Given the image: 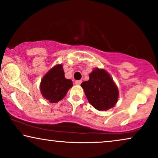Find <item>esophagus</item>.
<instances>
[{
	"mask_svg": "<svg viewBox=\"0 0 158 158\" xmlns=\"http://www.w3.org/2000/svg\"><path fill=\"white\" fill-rule=\"evenodd\" d=\"M81 82H82V81H81V80H77V81H75V84H76V85H81Z\"/></svg>",
	"mask_w": 158,
	"mask_h": 158,
	"instance_id": "1",
	"label": "esophagus"
}]
</instances>
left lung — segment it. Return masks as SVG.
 I'll return each mask as SVG.
<instances>
[{
	"label": "left lung",
	"mask_w": 158,
	"mask_h": 158,
	"mask_svg": "<svg viewBox=\"0 0 158 158\" xmlns=\"http://www.w3.org/2000/svg\"><path fill=\"white\" fill-rule=\"evenodd\" d=\"M89 77V80L84 81L81 86L90 104L100 111L114 106L119 91L109 73L103 69H95Z\"/></svg>",
	"instance_id": "1"
}]
</instances>
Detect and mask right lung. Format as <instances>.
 <instances>
[{
  "label": "right lung",
  "instance_id": "add662e5",
  "mask_svg": "<svg viewBox=\"0 0 158 158\" xmlns=\"http://www.w3.org/2000/svg\"><path fill=\"white\" fill-rule=\"evenodd\" d=\"M72 86V81L65 78L63 65H57L43 77L40 89L44 98L55 103L63 99Z\"/></svg>",
  "mask_w": 158,
  "mask_h": 158
}]
</instances>
